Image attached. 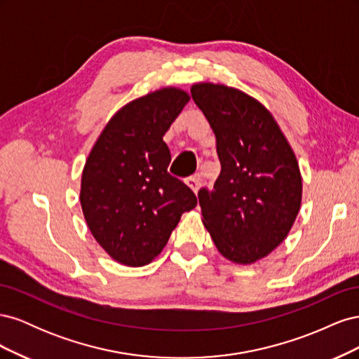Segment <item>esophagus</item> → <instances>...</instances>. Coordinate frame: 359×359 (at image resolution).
<instances>
[{"instance_id":"34e87169","label":"esophagus","mask_w":359,"mask_h":359,"mask_svg":"<svg viewBox=\"0 0 359 359\" xmlns=\"http://www.w3.org/2000/svg\"><path fill=\"white\" fill-rule=\"evenodd\" d=\"M186 184H187V186H189L194 193H198V190H199V187H201V181H199L198 177H190V178H187V180H186Z\"/></svg>"}]
</instances>
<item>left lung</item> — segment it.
I'll use <instances>...</instances> for the list:
<instances>
[{
    "instance_id": "obj_1",
    "label": "left lung",
    "mask_w": 359,
    "mask_h": 359,
    "mask_svg": "<svg viewBox=\"0 0 359 359\" xmlns=\"http://www.w3.org/2000/svg\"><path fill=\"white\" fill-rule=\"evenodd\" d=\"M215 135L222 172L198 193L203 224L219 252L253 264L285 241L295 222L302 181L295 154L276 119L253 97L224 85L191 86Z\"/></svg>"
}]
</instances>
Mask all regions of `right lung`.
<instances>
[{
	"label": "right lung",
	"mask_w": 359,
	"mask_h": 359,
	"mask_svg": "<svg viewBox=\"0 0 359 359\" xmlns=\"http://www.w3.org/2000/svg\"><path fill=\"white\" fill-rule=\"evenodd\" d=\"M190 97L163 88L126 104L106 124L85 163L81 205L95 241L127 266L149 264L166 245L181 214L198 205L168 172L163 140Z\"/></svg>",
	"instance_id": "obj_1"
}]
</instances>
